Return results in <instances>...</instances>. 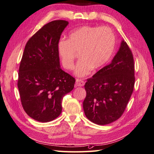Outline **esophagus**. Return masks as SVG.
I'll use <instances>...</instances> for the list:
<instances>
[{
	"instance_id": "obj_1",
	"label": "esophagus",
	"mask_w": 154,
	"mask_h": 154,
	"mask_svg": "<svg viewBox=\"0 0 154 154\" xmlns=\"http://www.w3.org/2000/svg\"><path fill=\"white\" fill-rule=\"evenodd\" d=\"M76 86H83L85 85V82L82 80H80V79H76Z\"/></svg>"
}]
</instances>
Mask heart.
<instances>
[{"mask_svg":"<svg viewBox=\"0 0 154 154\" xmlns=\"http://www.w3.org/2000/svg\"><path fill=\"white\" fill-rule=\"evenodd\" d=\"M115 37L109 27L82 26L70 32L67 41L62 40L57 45V52L63 68H74V52H80L74 73L85 77L92 69L97 70L108 62L113 53Z\"/></svg>","mask_w":154,"mask_h":154,"instance_id":"1","label":"heart"}]
</instances>
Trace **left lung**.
Returning <instances> with one entry per match:
<instances>
[{
  "instance_id": "obj_1",
  "label": "left lung",
  "mask_w": 154,
  "mask_h": 154,
  "mask_svg": "<svg viewBox=\"0 0 154 154\" xmlns=\"http://www.w3.org/2000/svg\"><path fill=\"white\" fill-rule=\"evenodd\" d=\"M134 75L131 51L122 40L111 62L85 84L86 97L83 109L88 119L104 125L120 118L133 93Z\"/></svg>"
}]
</instances>
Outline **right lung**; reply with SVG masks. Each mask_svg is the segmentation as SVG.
Returning a JSON list of instances; mask_svg holds the SVG:
<instances>
[{"label": "right lung", "instance_id": "add662e5", "mask_svg": "<svg viewBox=\"0 0 154 154\" xmlns=\"http://www.w3.org/2000/svg\"><path fill=\"white\" fill-rule=\"evenodd\" d=\"M69 23H48L25 45L19 69L18 86L26 113L42 123L56 119L64 96L74 88L75 79L60 68L57 52L60 36Z\"/></svg>", "mask_w": 154, "mask_h": 154}]
</instances>
